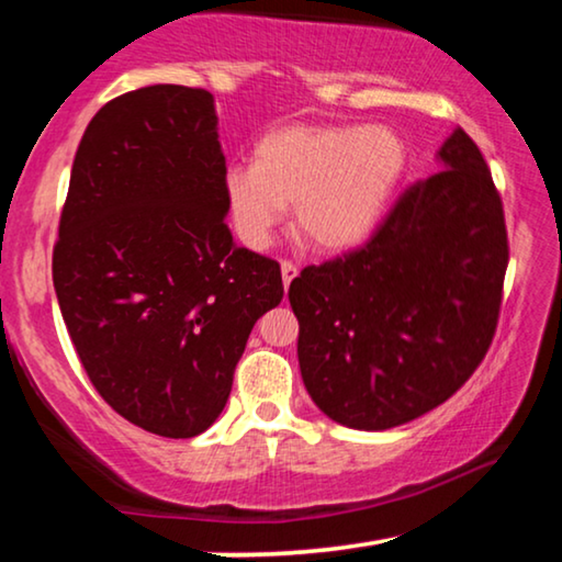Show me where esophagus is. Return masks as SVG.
<instances>
[{
    "label": "esophagus",
    "instance_id": "34e87169",
    "mask_svg": "<svg viewBox=\"0 0 562 562\" xmlns=\"http://www.w3.org/2000/svg\"><path fill=\"white\" fill-rule=\"evenodd\" d=\"M280 270H282V284H284V290L290 288V282L297 278V272H300V268L297 265H294L292 260H282L280 262Z\"/></svg>",
    "mask_w": 562,
    "mask_h": 562
}]
</instances>
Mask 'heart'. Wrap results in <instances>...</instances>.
<instances>
[{
  "label": "heart",
  "instance_id": "1",
  "mask_svg": "<svg viewBox=\"0 0 562 562\" xmlns=\"http://www.w3.org/2000/svg\"><path fill=\"white\" fill-rule=\"evenodd\" d=\"M406 170V146L386 126L274 128L258 140L252 164L223 173L235 235L268 247L292 205V227L322 252L364 243L382 221Z\"/></svg>",
  "mask_w": 562,
  "mask_h": 562
}]
</instances>
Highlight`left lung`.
<instances>
[{"mask_svg": "<svg viewBox=\"0 0 562 562\" xmlns=\"http://www.w3.org/2000/svg\"><path fill=\"white\" fill-rule=\"evenodd\" d=\"M449 170L408 186L376 233L290 284L304 386L331 422L384 431L469 382L496 335L508 233L469 133L439 150Z\"/></svg>", "mask_w": 562, "mask_h": 562, "instance_id": "1", "label": "left lung"}]
</instances>
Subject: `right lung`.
I'll use <instances>...</instances> for the list:
<instances>
[{
	"label": "right lung",
	"instance_id": "right-lung-1",
	"mask_svg": "<svg viewBox=\"0 0 562 562\" xmlns=\"http://www.w3.org/2000/svg\"><path fill=\"white\" fill-rule=\"evenodd\" d=\"M213 97L156 83L83 131L54 245L64 325L113 412L166 439L225 408L247 337L284 288L233 243Z\"/></svg>",
	"mask_w": 562,
	"mask_h": 562
}]
</instances>
